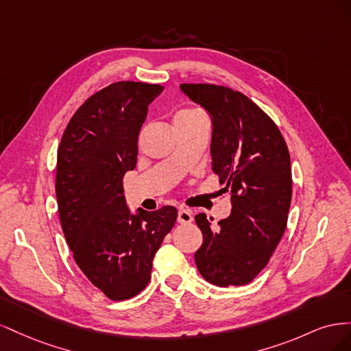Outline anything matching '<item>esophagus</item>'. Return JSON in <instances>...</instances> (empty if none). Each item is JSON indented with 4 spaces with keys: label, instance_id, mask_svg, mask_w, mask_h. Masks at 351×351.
<instances>
[{
    "label": "esophagus",
    "instance_id": "obj_1",
    "mask_svg": "<svg viewBox=\"0 0 351 351\" xmlns=\"http://www.w3.org/2000/svg\"><path fill=\"white\" fill-rule=\"evenodd\" d=\"M177 221L180 222V224H190V222L193 221L192 212L187 210V209H180L178 215H177Z\"/></svg>",
    "mask_w": 351,
    "mask_h": 351
}]
</instances>
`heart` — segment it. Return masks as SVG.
I'll return each mask as SVG.
<instances>
[{"label": "heart", "mask_w": 351, "mask_h": 351, "mask_svg": "<svg viewBox=\"0 0 351 351\" xmlns=\"http://www.w3.org/2000/svg\"><path fill=\"white\" fill-rule=\"evenodd\" d=\"M199 112L197 111H193V110H184V111H180L177 115H176V120L178 119H186V117H192V115H197Z\"/></svg>", "instance_id": "b5f03b06"}]
</instances>
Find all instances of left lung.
Listing matches in <instances>:
<instances>
[{"mask_svg": "<svg viewBox=\"0 0 351 351\" xmlns=\"http://www.w3.org/2000/svg\"><path fill=\"white\" fill-rule=\"evenodd\" d=\"M180 89L210 115L212 169L227 184L232 205L215 228L205 214L195 217L204 236L196 267L210 284L244 285L267 267L285 231L290 154L278 127L246 95L205 83Z\"/></svg>", "mask_w": 351, "mask_h": 351, "instance_id": "8db88e82", "label": "left lung"}]
</instances>
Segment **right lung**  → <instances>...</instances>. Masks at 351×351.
<instances>
[{
	"instance_id": "1",
	"label": "right lung",
	"mask_w": 351,
	"mask_h": 351,
	"mask_svg": "<svg viewBox=\"0 0 351 351\" xmlns=\"http://www.w3.org/2000/svg\"><path fill=\"white\" fill-rule=\"evenodd\" d=\"M159 84L119 82L74 112L58 147L56 193L62 232L82 272L111 300L139 294L177 209L134 214L123 177L137 162V137Z\"/></svg>"
}]
</instances>
